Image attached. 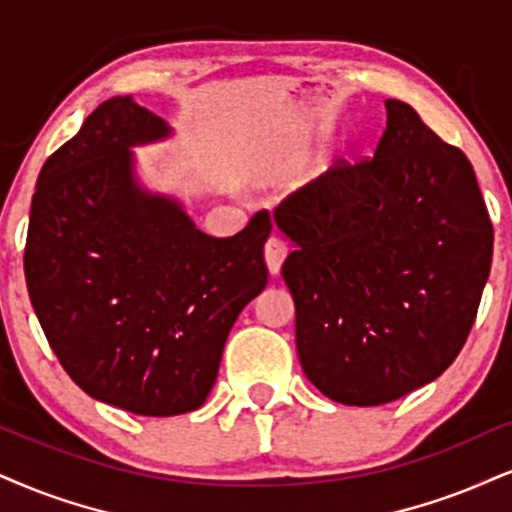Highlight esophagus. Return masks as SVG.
Segmentation results:
<instances>
[{"label":"esophagus","instance_id":"esophagus-1","mask_svg":"<svg viewBox=\"0 0 512 512\" xmlns=\"http://www.w3.org/2000/svg\"><path fill=\"white\" fill-rule=\"evenodd\" d=\"M287 244L282 242V239H277V237H270L268 242H266V249H263V254H266V263H268V270L273 275H277L280 273V268H282V261H285L287 258Z\"/></svg>","mask_w":512,"mask_h":512}]
</instances>
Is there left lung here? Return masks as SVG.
Segmentation results:
<instances>
[{
  "mask_svg": "<svg viewBox=\"0 0 512 512\" xmlns=\"http://www.w3.org/2000/svg\"><path fill=\"white\" fill-rule=\"evenodd\" d=\"M375 156L339 159L282 199L296 351L327 399L382 406L437 380L463 349L494 225L468 156L387 99Z\"/></svg>",
  "mask_w": 512,
  "mask_h": 512,
  "instance_id": "8db88e82",
  "label": "left lung"
}]
</instances>
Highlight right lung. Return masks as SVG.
Wrapping results in <instances>:
<instances>
[{"label":"right lung","instance_id":"1","mask_svg":"<svg viewBox=\"0 0 512 512\" xmlns=\"http://www.w3.org/2000/svg\"><path fill=\"white\" fill-rule=\"evenodd\" d=\"M168 132L128 97L99 104L37 178L25 282L44 337L94 399L168 418L206 401L230 327L266 287L258 211L235 237H208L173 201L147 197L130 151Z\"/></svg>","mask_w":512,"mask_h":512}]
</instances>
